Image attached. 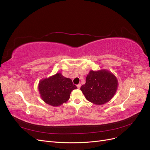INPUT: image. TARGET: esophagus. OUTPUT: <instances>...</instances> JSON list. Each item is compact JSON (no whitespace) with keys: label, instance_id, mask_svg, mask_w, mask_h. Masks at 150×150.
<instances>
[{"label":"esophagus","instance_id":"esophagus-1","mask_svg":"<svg viewBox=\"0 0 150 150\" xmlns=\"http://www.w3.org/2000/svg\"><path fill=\"white\" fill-rule=\"evenodd\" d=\"M76 86H77V88H80V87H81V85L80 84H78L76 85Z\"/></svg>","mask_w":150,"mask_h":150}]
</instances>
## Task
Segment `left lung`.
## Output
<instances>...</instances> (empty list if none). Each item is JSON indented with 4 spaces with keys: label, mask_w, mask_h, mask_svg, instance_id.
Here are the masks:
<instances>
[{
    "label": "left lung",
    "mask_w": 150,
    "mask_h": 150,
    "mask_svg": "<svg viewBox=\"0 0 150 150\" xmlns=\"http://www.w3.org/2000/svg\"><path fill=\"white\" fill-rule=\"evenodd\" d=\"M118 81L115 76L106 70H91L85 84L80 90L90 102L101 105L109 102L117 91Z\"/></svg>",
    "instance_id": "1"
}]
</instances>
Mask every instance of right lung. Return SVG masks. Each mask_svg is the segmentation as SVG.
I'll list each match as a JSON object with an SVG mask.
<instances>
[{"mask_svg": "<svg viewBox=\"0 0 150 150\" xmlns=\"http://www.w3.org/2000/svg\"><path fill=\"white\" fill-rule=\"evenodd\" d=\"M76 88L71 79L60 73L40 80L38 85L41 99L47 104L55 107L67 101L71 91Z\"/></svg>", "mask_w": 150, "mask_h": 150, "instance_id": "1", "label": "right lung"}]
</instances>
